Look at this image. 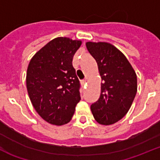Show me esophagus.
Listing matches in <instances>:
<instances>
[{
	"label": "esophagus",
	"instance_id": "34e87169",
	"mask_svg": "<svg viewBox=\"0 0 160 160\" xmlns=\"http://www.w3.org/2000/svg\"><path fill=\"white\" fill-rule=\"evenodd\" d=\"M86 80H81V81H80V83H81V84L82 85H85V83H86Z\"/></svg>",
	"mask_w": 160,
	"mask_h": 160
}]
</instances>
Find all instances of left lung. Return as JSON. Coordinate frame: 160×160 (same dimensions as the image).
<instances>
[{"mask_svg": "<svg viewBox=\"0 0 160 160\" xmlns=\"http://www.w3.org/2000/svg\"><path fill=\"white\" fill-rule=\"evenodd\" d=\"M102 79L99 100L91 105L95 119L100 124L116 123L128 113L137 92V77L128 59L107 42H87Z\"/></svg>", "mask_w": 160, "mask_h": 160, "instance_id": "8db88e82", "label": "left lung"}]
</instances>
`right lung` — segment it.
I'll use <instances>...</instances> for the list:
<instances>
[{"mask_svg":"<svg viewBox=\"0 0 160 160\" xmlns=\"http://www.w3.org/2000/svg\"><path fill=\"white\" fill-rule=\"evenodd\" d=\"M81 44L68 37L53 39L36 53L28 66L30 100L37 113L51 124L68 123L80 100L72 58Z\"/></svg>","mask_w":160,"mask_h":160,"instance_id":"add662e5","label":"right lung"}]
</instances>
